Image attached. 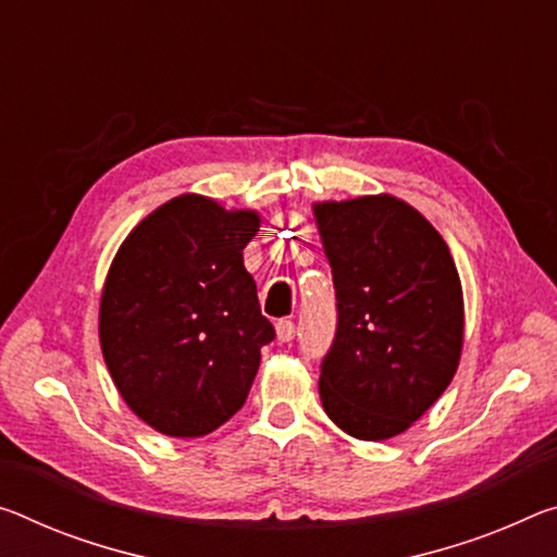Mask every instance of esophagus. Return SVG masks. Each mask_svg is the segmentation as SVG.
Returning <instances> with one entry per match:
<instances>
[{"instance_id": "esophagus-1", "label": "esophagus", "mask_w": 557, "mask_h": 557, "mask_svg": "<svg viewBox=\"0 0 557 557\" xmlns=\"http://www.w3.org/2000/svg\"><path fill=\"white\" fill-rule=\"evenodd\" d=\"M275 330H277V339L280 342H293V337H295V322L293 320H280L277 324H275Z\"/></svg>"}]
</instances>
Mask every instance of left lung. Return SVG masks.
Listing matches in <instances>:
<instances>
[{
  "mask_svg": "<svg viewBox=\"0 0 557 557\" xmlns=\"http://www.w3.org/2000/svg\"><path fill=\"white\" fill-rule=\"evenodd\" d=\"M337 295V332L320 364L322 406L347 434H401L456 374L463 297L451 252L404 200L314 206Z\"/></svg>",
  "mask_w": 557,
  "mask_h": 557,
  "instance_id": "left-lung-1",
  "label": "left lung"
}]
</instances>
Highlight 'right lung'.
I'll return each mask as SVG.
<instances>
[{
    "mask_svg": "<svg viewBox=\"0 0 557 557\" xmlns=\"http://www.w3.org/2000/svg\"><path fill=\"white\" fill-rule=\"evenodd\" d=\"M260 218L202 196L153 210L123 240L101 297V349L126 404L168 436H202L240 409L275 339L243 264Z\"/></svg>",
    "mask_w": 557,
    "mask_h": 557,
    "instance_id": "1",
    "label": "right lung"
}]
</instances>
